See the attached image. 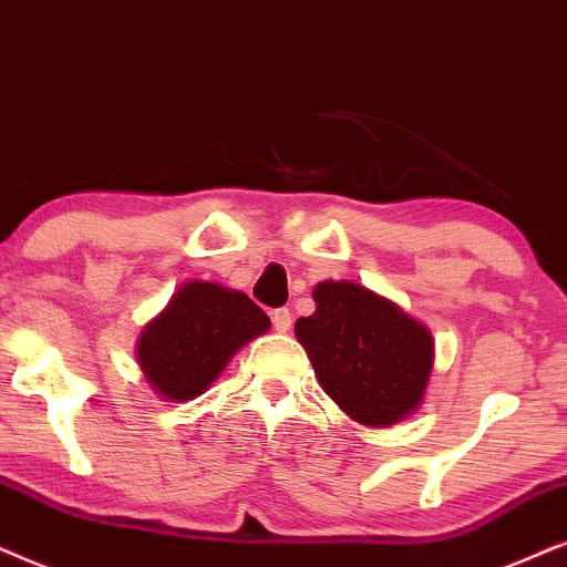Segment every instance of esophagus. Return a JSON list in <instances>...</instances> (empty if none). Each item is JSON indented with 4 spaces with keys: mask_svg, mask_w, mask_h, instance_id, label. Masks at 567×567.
<instances>
[{
    "mask_svg": "<svg viewBox=\"0 0 567 567\" xmlns=\"http://www.w3.org/2000/svg\"><path fill=\"white\" fill-rule=\"evenodd\" d=\"M271 316V323H275L277 331H288L290 323H292V316L288 308H275V311L269 313Z\"/></svg>",
    "mask_w": 567,
    "mask_h": 567,
    "instance_id": "esophagus-1",
    "label": "esophagus"
}]
</instances>
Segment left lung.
<instances>
[{
	"label": "left lung",
	"mask_w": 567,
	"mask_h": 567,
	"mask_svg": "<svg viewBox=\"0 0 567 567\" xmlns=\"http://www.w3.org/2000/svg\"><path fill=\"white\" fill-rule=\"evenodd\" d=\"M316 311L296 323L323 391L371 427L417 410L433 368L430 331L391 300L354 282H321Z\"/></svg>",
	"instance_id": "left-lung-1"
}]
</instances>
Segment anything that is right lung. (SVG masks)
<instances>
[{"label": "right lung", "instance_id": "1", "mask_svg": "<svg viewBox=\"0 0 567 567\" xmlns=\"http://www.w3.org/2000/svg\"><path fill=\"white\" fill-rule=\"evenodd\" d=\"M269 329V316L238 290L188 282L142 331L137 354L147 381L173 402L207 391L248 339Z\"/></svg>", "mask_w": 567, "mask_h": 567}]
</instances>
